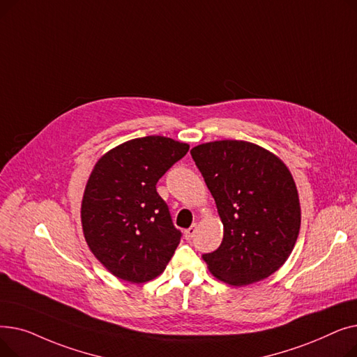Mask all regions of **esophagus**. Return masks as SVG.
Masks as SVG:
<instances>
[{"instance_id": "obj_1", "label": "esophagus", "mask_w": 357, "mask_h": 357, "mask_svg": "<svg viewBox=\"0 0 357 357\" xmlns=\"http://www.w3.org/2000/svg\"><path fill=\"white\" fill-rule=\"evenodd\" d=\"M195 233H197V226L194 224V226H191L190 229L185 230V238L186 240H191L195 236Z\"/></svg>"}]
</instances>
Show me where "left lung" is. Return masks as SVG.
<instances>
[{
    "mask_svg": "<svg viewBox=\"0 0 357 357\" xmlns=\"http://www.w3.org/2000/svg\"><path fill=\"white\" fill-rule=\"evenodd\" d=\"M191 156L224 226L220 248L202 255L210 272L237 287L276 272L291 255L301 226L288 167L268 150L241 140L204 143Z\"/></svg>",
    "mask_w": 357,
    "mask_h": 357,
    "instance_id": "8db88e82",
    "label": "left lung"
}]
</instances>
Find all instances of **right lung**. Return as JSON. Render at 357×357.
<instances>
[{
    "label": "right lung",
    "mask_w": 357,
    "mask_h": 357,
    "mask_svg": "<svg viewBox=\"0 0 357 357\" xmlns=\"http://www.w3.org/2000/svg\"><path fill=\"white\" fill-rule=\"evenodd\" d=\"M190 146L162 136L126 142L93 167L81 218L91 252L117 278L143 284L160 275L182 233L174 226L158 181Z\"/></svg>",
    "instance_id": "1"
}]
</instances>
